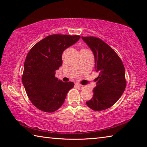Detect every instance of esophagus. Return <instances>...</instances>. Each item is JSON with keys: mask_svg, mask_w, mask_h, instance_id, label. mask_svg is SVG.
<instances>
[{"mask_svg": "<svg viewBox=\"0 0 147 147\" xmlns=\"http://www.w3.org/2000/svg\"><path fill=\"white\" fill-rule=\"evenodd\" d=\"M75 86L77 87L78 88V89H80V90H82V89L84 88L83 85H80V84H79V83H76V85H75Z\"/></svg>", "mask_w": 147, "mask_h": 147, "instance_id": "esophagus-1", "label": "esophagus"}]
</instances>
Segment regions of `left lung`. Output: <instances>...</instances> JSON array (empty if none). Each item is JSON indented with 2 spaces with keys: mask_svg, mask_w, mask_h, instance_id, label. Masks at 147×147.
<instances>
[{
  "mask_svg": "<svg viewBox=\"0 0 147 147\" xmlns=\"http://www.w3.org/2000/svg\"><path fill=\"white\" fill-rule=\"evenodd\" d=\"M93 53L95 69L99 75L87 106L95 111L105 110L113 105L126 88L125 69L120 57L110 46L98 38L82 36Z\"/></svg>",
  "mask_w": 147,
  "mask_h": 147,
  "instance_id": "left-lung-1",
  "label": "left lung"
}]
</instances>
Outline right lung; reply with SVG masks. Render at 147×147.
<instances>
[{"label": "right lung", "instance_id": "right-lung-1", "mask_svg": "<svg viewBox=\"0 0 147 147\" xmlns=\"http://www.w3.org/2000/svg\"><path fill=\"white\" fill-rule=\"evenodd\" d=\"M80 38L79 35H51L29 51L24 61L22 82L29 99L39 110L57 111L74 87L73 82L64 83L55 78V71L62 64V53Z\"/></svg>", "mask_w": 147, "mask_h": 147}]
</instances>
